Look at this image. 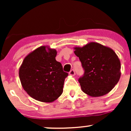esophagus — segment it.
Segmentation results:
<instances>
[{
  "label": "esophagus",
  "instance_id": "esophagus-1",
  "mask_svg": "<svg viewBox=\"0 0 131 131\" xmlns=\"http://www.w3.org/2000/svg\"><path fill=\"white\" fill-rule=\"evenodd\" d=\"M69 74L70 75V76H74L75 75V71L74 70H72L70 71V72L69 73Z\"/></svg>",
  "mask_w": 131,
  "mask_h": 131
}]
</instances>
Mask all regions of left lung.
Wrapping results in <instances>:
<instances>
[{
  "label": "left lung",
  "mask_w": 131,
  "mask_h": 131,
  "mask_svg": "<svg viewBox=\"0 0 131 131\" xmlns=\"http://www.w3.org/2000/svg\"><path fill=\"white\" fill-rule=\"evenodd\" d=\"M84 75L79 79L82 92L92 97L108 94L121 77V62L112 49L95 42L74 47Z\"/></svg>",
  "instance_id": "obj_1"
}]
</instances>
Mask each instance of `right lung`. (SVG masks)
<instances>
[{
    "mask_svg": "<svg viewBox=\"0 0 131 131\" xmlns=\"http://www.w3.org/2000/svg\"><path fill=\"white\" fill-rule=\"evenodd\" d=\"M57 54V50L49 46H40L27 55L19 67L23 88L35 100L50 103L62 94L68 74L55 60Z\"/></svg>",
    "mask_w": 131,
    "mask_h": 131,
    "instance_id": "right-lung-1",
    "label": "right lung"
}]
</instances>
